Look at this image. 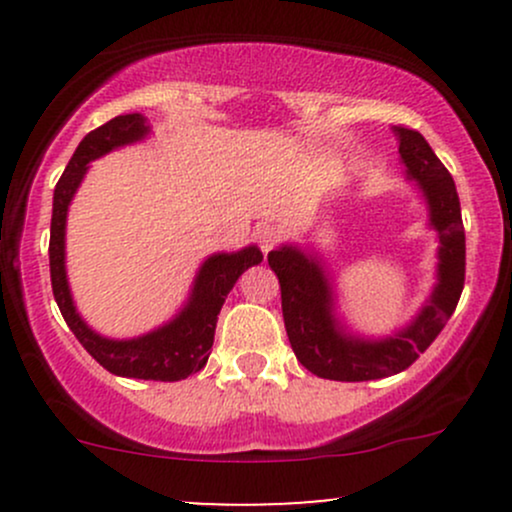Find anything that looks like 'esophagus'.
I'll return each instance as SVG.
<instances>
[{"instance_id": "1", "label": "esophagus", "mask_w": 512, "mask_h": 512, "mask_svg": "<svg viewBox=\"0 0 512 512\" xmlns=\"http://www.w3.org/2000/svg\"><path fill=\"white\" fill-rule=\"evenodd\" d=\"M255 238H257V245H260V250L267 255V252L274 250V245L279 243L281 231L274 226V223H262V226L255 231Z\"/></svg>"}]
</instances>
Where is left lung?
Listing matches in <instances>:
<instances>
[{
	"instance_id": "left-lung-1",
	"label": "left lung",
	"mask_w": 512,
	"mask_h": 512,
	"mask_svg": "<svg viewBox=\"0 0 512 512\" xmlns=\"http://www.w3.org/2000/svg\"><path fill=\"white\" fill-rule=\"evenodd\" d=\"M407 178L416 180L438 233V284L421 313L385 339L354 337L334 317V293L315 255L281 245L267 255L279 276L281 310L293 354L317 378L363 383L407 370L455 313L464 289V226L460 197L448 168L416 129L395 127Z\"/></svg>"
}]
</instances>
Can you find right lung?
<instances>
[{
	"label": "right lung",
	"instance_id": "right-lung-1",
	"mask_svg": "<svg viewBox=\"0 0 512 512\" xmlns=\"http://www.w3.org/2000/svg\"><path fill=\"white\" fill-rule=\"evenodd\" d=\"M146 134H149L146 117L139 113L117 115L105 125L88 132L81 139V144L76 146L72 161L64 168L62 178L55 187V197H52L50 279L52 293H55V301L60 305L64 322H67L81 346L105 370L122 375V378L175 383V380H185L187 375L207 366L221 305L226 301L228 291L238 281V276L245 269H250L252 264L262 262V252L255 245H250V248L238 252L211 255L199 267L185 308L166 325L149 334H142V337L108 339L93 332L81 320V315L74 308L67 284V269H64V228H67L69 202H72L76 187L84 180L88 163L117 149V146L139 142Z\"/></svg>",
	"mask_w": 512,
	"mask_h": 512
}]
</instances>
